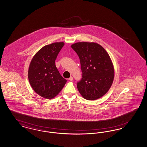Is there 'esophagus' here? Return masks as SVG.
Listing matches in <instances>:
<instances>
[{"label":"esophagus","instance_id":"34e87169","mask_svg":"<svg viewBox=\"0 0 147 147\" xmlns=\"http://www.w3.org/2000/svg\"><path fill=\"white\" fill-rule=\"evenodd\" d=\"M73 78L72 76H71V77L69 78V81H73Z\"/></svg>","mask_w":147,"mask_h":147}]
</instances>
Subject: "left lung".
Instances as JSON below:
<instances>
[{
	"mask_svg": "<svg viewBox=\"0 0 147 147\" xmlns=\"http://www.w3.org/2000/svg\"><path fill=\"white\" fill-rule=\"evenodd\" d=\"M71 47L78 55L82 78L77 87L82 96L95 100L107 93L114 78V68L110 56L100 45L79 42Z\"/></svg>",
	"mask_w": 147,
	"mask_h": 147,
	"instance_id": "8db88e82",
	"label": "left lung"
}]
</instances>
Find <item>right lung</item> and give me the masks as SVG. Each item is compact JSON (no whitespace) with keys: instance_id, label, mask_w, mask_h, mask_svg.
Instances as JSON below:
<instances>
[{"instance_id":"obj_1","label":"right lung","mask_w":147,"mask_h":147,"mask_svg":"<svg viewBox=\"0 0 147 147\" xmlns=\"http://www.w3.org/2000/svg\"><path fill=\"white\" fill-rule=\"evenodd\" d=\"M64 45L63 42H59L45 46L34 55L30 64V84L36 93L42 98L51 99L55 97L67 82L55 63Z\"/></svg>"}]
</instances>
